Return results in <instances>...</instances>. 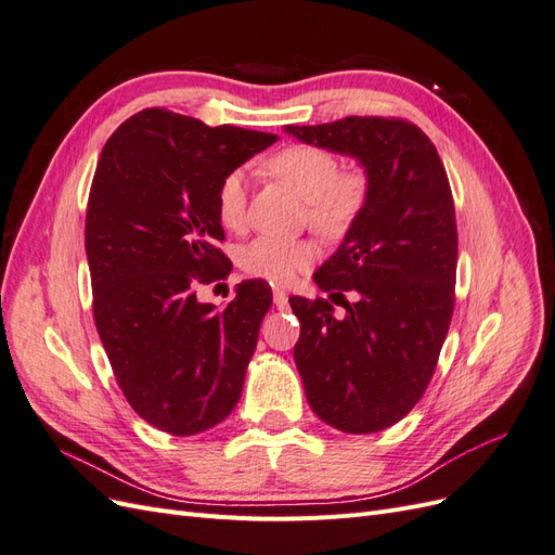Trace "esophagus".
<instances>
[{
	"label": "esophagus",
	"mask_w": 555,
	"mask_h": 555,
	"mask_svg": "<svg viewBox=\"0 0 555 555\" xmlns=\"http://www.w3.org/2000/svg\"><path fill=\"white\" fill-rule=\"evenodd\" d=\"M273 304H275L278 310H284V308H287V304H289V296L284 294L282 289H275L273 292Z\"/></svg>",
	"instance_id": "1"
}]
</instances>
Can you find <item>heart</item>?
<instances>
[{
    "mask_svg": "<svg viewBox=\"0 0 555 555\" xmlns=\"http://www.w3.org/2000/svg\"><path fill=\"white\" fill-rule=\"evenodd\" d=\"M263 169L306 201L310 227L326 238H343L354 227L371 196L367 176L359 169L340 171L338 157L326 147L289 145L268 159ZM215 210L224 229H245L247 184L241 171L222 178L215 196ZM317 255L312 241L255 238L241 249L238 261L245 273L282 287L308 271Z\"/></svg>",
    "mask_w": 555,
    "mask_h": 555,
    "instance_id": "b5f03b06",
    "label": "heart"
}]
</instances>
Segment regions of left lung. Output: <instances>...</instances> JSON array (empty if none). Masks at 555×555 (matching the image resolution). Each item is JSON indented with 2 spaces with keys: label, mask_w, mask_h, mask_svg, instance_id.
Segmentation results:
<instances>
[{
  "label": "left lung",
  "mask_w": 555,
  "mask_h": 555,
  "mask_svg": "<svg viewBox=\"0 0 555 555\" xmlns=\"http://www.w3.org/2000/svg\"><path fill=\"white\" fill-rule=\"evenodd\" d=\"M284 129L354 157L371 180L361 217L314 273L322 292L357 300H343V317L324 298L289 304L300 322L294 361L312 412L343 433H377L424 396L453 314L459 233L447 171L426 133L400 117Z\"/></svg>",
  "instance_id": "left-lung-1"
}]
</instances>
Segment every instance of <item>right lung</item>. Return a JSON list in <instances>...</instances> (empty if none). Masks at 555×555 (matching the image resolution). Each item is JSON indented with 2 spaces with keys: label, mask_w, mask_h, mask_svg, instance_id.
Here are the masks:
<instances>
[{
  "label": "right lung",
  "mask_w": 555,
  "mask_h": 555,
  "mask_svg": "<svg viewBox=\"0 0 555 555\" xmlns=\"http://www.w3.org/2000/svg\"><path fill=\"white\" fill-rule=\"evenodd\" d=\"M275 141L145 108L99 157L86 217L94 324L127 402L164 433H204L241 398L271 289L247 280L217 312L196 284L229 275L217 188Z\"/></svg>",
  "instance_id": "1"
}]
</instances>
